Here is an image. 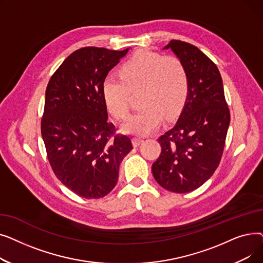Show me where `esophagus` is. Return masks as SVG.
Returning a JSON list of instances; mask_svg holds the SVG:
<instances>
[{
    "label": "esophagus",
    "mask_w": 263,
    "mask_h": 263,
    "mask_svg": "<svg viewBox=\"0 0 263 263\" xmlns=\"http://www.w3.org/2000/svg\"><path fill=\"white\" fill-rule=\"evenodd\" d=\"M143 142H144V140L141 139V137H134V139L132 140V143H133V146H134V147L140 146Z\"/></svg>",
    "instance_id": "obj_1"
}]
</instances>
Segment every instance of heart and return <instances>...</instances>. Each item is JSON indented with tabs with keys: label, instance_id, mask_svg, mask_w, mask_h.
<instances>
[{
	"label": "heart",
	"instance_id": "1",
	"mask_svg": "<svg viewBox=\"0 0 263 263\" xmlns=\"http://www.w3.org/2000/svg\"><path fill=\"white\" fill-rule=\"evenodd\" d=\"M190 89V78L182 61L141 50L120 67V77L107 76L102 95L107 109L116 119L126 118L130 110L131 91L140 93L142 106L123 123L122 130L147 135L156 131L163 117L176 116L183 106Z\"/></svg>",
	"mask_w": 263,
	"mask_h": 263
}]
</instances>
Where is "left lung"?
<instances>
[{"mask_svg": "<svg viewBox=\"0 0 263 263\" xmlns=\"http://www.w3.org/2000/svg\"><path fill=\"white\" fill-rule=\"evenodd\" d=\"M163 49H171L186 67L190 89L178 121L159 137L162 150L153 174L165 190L187 193L202 185L217 168L230 113L222 77L205 54L180 40H171Z\"/></svg>", "mask_w": 263, "mask_h": 263, "instance_id": "obj_1", "label": "left lung"}]
</instances>
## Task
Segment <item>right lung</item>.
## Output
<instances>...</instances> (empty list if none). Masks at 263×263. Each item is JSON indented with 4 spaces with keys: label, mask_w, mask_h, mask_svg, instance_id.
<instances>
[{
    "label": "right lung",
    "mask_w": 263,
    "mask_h": 263,
    "mask_svg": "<svg viewBox=\"0 0 263 263\" xmlns=\"http://www.w3.org/2000/svg\"><path fill=\"white\" fill-rule=\"evenodd\" d=\"M122 51L87 47L74 51L51 77L46 89L41 135L51 167L77 195L101 198L118 181L119 165L132 147L107 121L102 83L126 57Z\"/></svg>",
    "instance_id": "add662e5"
}]
</instances>
